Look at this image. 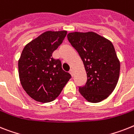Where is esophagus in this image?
<instances>
[{
  "mask_svg": "<svg viewBox=\"0 0 134 134\" xmlns=\"http://www.w3.org/2000/svg\"><path fill=\"white\" fill-rule=\"evenodd\" d=\"M69 72H70V74L71 75L72 77H73V76H74V71H73V70H72V69L70 70Z\"/></svg>",
  "mask_w": 134,
  "mask_h": 134,
  "instance_id": "34e87169",
  "label": "esophagus"
}]
</instances>
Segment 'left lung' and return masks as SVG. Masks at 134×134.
Segmentation results:
<instances>
[{
  "mask_svg": "<svg viewBox=\"0 0 134 134\" xmlns=\"http://www.w3.org/2000/svg\"><path fill=\"white\" fill-rule=\"evenodd\" d=\"M68 40L78 52L87 74L80 94L90 103L107 99L114 91L120 75V61L112 43L94 32H72Z\"/></svg>",
  "mask_w": 134,
  "mask_h": 134,
  "instance_id": "8db88e82",
  "label": "left lung"
}]
</instances>
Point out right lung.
Segmentation results:
<instances>
[{"instance_id": "right-lung-1", "label": "right lung", "mask_w": 134, "mask_h": 134, "mask_svg": "<svg viewBox=\"0 0 134 134\" xmlns=\"http://www.w3.org/2000/svg\"><path fill=\"white\" fill-rule=\"evenodd\" d=\"M66 34V31H47L23 48L18 60L20 81L26 94L36 101L55 100L71 77L62 69L61 61L52 57Z\"/></svg>"}]
</instances>
